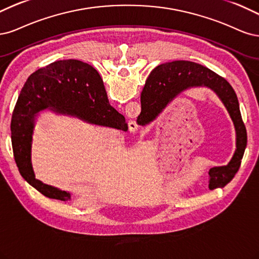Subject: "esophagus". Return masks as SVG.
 Instances as JSON below:
<instances>
[{
	"mask_svg": "<svg viewBox=\"0 0 259 259\" xmlns=\"http://www.w3.org/2000/svg\"><path fill=\"white\" fill-rule=\"evenodd\" d=\"M131 123H133L132 126L130 127V131H132V132H136L137 130H138V126H137V123H136V121H133V122H131Z\"/></svg>",
	"mask_w": 259,
	"mask_h": 259,
	"instance_id": "esophagus-1",
	"label": "esophagus"
}]
</instances>
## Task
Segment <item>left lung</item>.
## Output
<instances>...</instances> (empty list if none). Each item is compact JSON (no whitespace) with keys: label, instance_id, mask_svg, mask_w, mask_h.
I'll return each mask as SVG.
<instances>
[{"label":"left lung","instance_id":"8db88e82","mask_svg":"<svg viewBox=\"0 0 259 259\" xmlns=\"http://www.w3.org/2000/svg\"><path fill=\"white\" fill-rule=\"evenodd\" d=\"M146 87L145 94L141 96L142 110L137 118L140 126L154 121L172 100L188 89L207 88L219 97L235 126L236 151L228 164L213 166L208 171V188L212 190L228 184L240 168L247 142L238 98L229 82L201 64L179 60L156 66L149 74L144 88Z\"/></svg>","mask_w":259,"mask_h":259}]
</instances>
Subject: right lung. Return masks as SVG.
Masks as SVG:
<instances>
[{"label":"right lung","instance_id":"obj_1","mask_svg":"<svg viewBox=\"0 0 259 259\" xmlns=\"http://www.w3.org/2000/svg\"><path fill=\"white\" fill-rule=\"evenodd\" d=\"M76 117L82 121L128 130L123 116L108 103L103 80L97 70L79 60H59L31 74L15 105L11 131L15 161L21 177L40 194L68 201L69 191L35 179L32 142L40 112Z\"/></svg>","mask_w":259,"mask_h":259}]
</instances>
